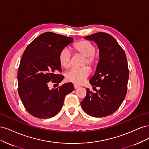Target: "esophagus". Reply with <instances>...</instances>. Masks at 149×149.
I'll list each match as a JSON object with an SVG mask.
<instances>
[{"mask_svg":"<svg viewBox=\"0 0 149 149\" xmlns=\"http://www.w3.org/2000/svg\"><path fill=\"white\" fill-rule=\"evenodd\" d=\"M74 89H78L79 88V86L74 84Z\"/></svg>","mask_w":149,"mask_h":149,"instance_id":"esophagus-1","label":"esophagus"}]
</instances>
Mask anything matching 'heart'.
<instances>
[{
  "label": "heart",
  "instance_id": "heart-1",
  "mask_svg": "<svg viewBox=\"0 0 149 149\" xmlns=\"http://www.w3.org/2000/svg\"><path fill=\"white\" fill-rule=\"evenodd\" d=\"M74 51L79 55L84 56L82 61L81 66H88L89 68L93 69L95 67L99 58L95 55L96 47L93 43L87 40H81L73 45ZM58 60L60 65L65 69H68L71 65V53L68 48H63L58 56ZM89 74L86 67L79 69H73L66 74V79L68 81L73 83L74 84H82Z\"/></svg>",
  "mask_w": 149,
  "mask_h": 149
}]
</instances>
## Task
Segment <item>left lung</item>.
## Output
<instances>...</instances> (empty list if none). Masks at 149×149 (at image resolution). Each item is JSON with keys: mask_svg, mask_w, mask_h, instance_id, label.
<instances>
[{"mask_svg": "<svg viewBox=\"0 0 149 149\" xmlns=\"http://www.w3.org/2000/svg\"><path fill=\"white\" fill-rule=\"evenodd\" d=\"M84 38L96 43L100 49V60L89 83L94 88H100L96 93L87 88L81 106L92 117H106L118 109L127 94L129 76L127 58L124 49L109 34L97 32Z\"/></svg>", "mask_w": 149, "mask_h": 149, "instance_id": "1", "label": "left lung"}]
</instances>
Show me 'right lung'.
<instances>
[{"instance_id": "1", "label": "right lung", "mask_w": 149, "mask_h": 149, "mask_svg": "<svg viewBox=\"0 0 149 149\" xmlns=\"http://www.w3.org/2000/svg\"><path fill=\"white\" fill-rule=\"evenodd\" d=\"M72 37L46 32L33 40L22 55L18 71V92L22 103L35 118L48 119L59 112L65 96L74 90L73 83L49 89L50 83L58 85L64 76L58 56L73 42Z\"/></svg>"}]
</instances>
